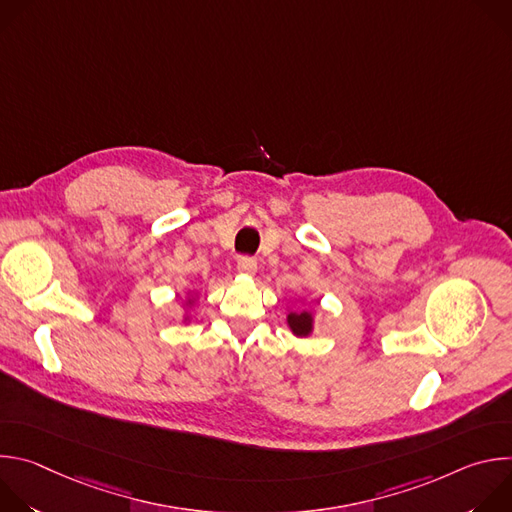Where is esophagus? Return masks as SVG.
<instances>
[{
    "mask_svg": "<svg viewBox=\"0 0 512 512\" xmlns=\"http://www.w3.org/2000/svg\"><path fill=\"white\" fill-rule=\"evenodd\" d=\"M237 269L241 271V273H247V275H253L255 271H257V261L253 259V257H239V261H237Z\"/></svg>",
    "mask_w": 512,
    "mask_h": 512,
    "instance_id": "34e87169",
    "label": "esophagus"
}]
</instances>
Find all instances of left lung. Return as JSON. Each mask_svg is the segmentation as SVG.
I'll list each match as a JSON object with an SVG mask.
<instances>
[{"label":"left lung","instance_id":"8db88e82","mask_svg":"<svg viewBox=\"0 0 512 512\" xmlns=\"http://www.w3.org/2000/svg\"><path fill=\"white\" fill-rule=\"evenodd\" d=\"M287 322H289L291 330H294L298 336H306V334H310V330H312V316H310L308 312L289 314V316H287Z\"/></svg>","mask_w":512,"mask_h":512}]
</instances>
